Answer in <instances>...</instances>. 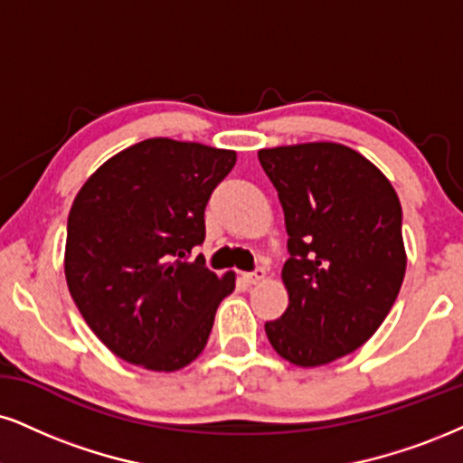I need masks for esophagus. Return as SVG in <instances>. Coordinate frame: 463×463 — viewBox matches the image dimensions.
<instances>
[{
	"label": "esophagus",
	"mask_w": 463,
	"mask_h": 463,
	"mask_svg": "<svg viewBox=\"0 0 463 463\" xmlns=\"http://www.w3.org/2000/svg\"><path fill=\"white\" fill-rule=\"evenodd\" d=\"M244 279H247V283H260V281H264V279H266V268L258 266L253 272H247V275H244Z\"/></svg>",
	"instance_id": "obj_1"
}]
</instances>
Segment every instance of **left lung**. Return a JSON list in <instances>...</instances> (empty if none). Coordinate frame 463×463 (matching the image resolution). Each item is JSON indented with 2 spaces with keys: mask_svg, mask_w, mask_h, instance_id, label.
I'll use <instances>...</instances> for the list:
<instances>
[{
  "mask_svg": "<svg viewBox=\"0 0 463 463\" xmlns=\"http://www.w3.org/2000/svg\"><path fill=\"white\" fill-rule=\"evenodd\" d=\"M283 205L289 305L266 335L279 356L317 367L358 350L406 275L402 203L384 174L341 144L260 150Z\"/></svg>",
  "mask_w": 463,
  "mask_h": 463,
  "instance_id": "8db88e82",
  "label": "left lung"
}]
</instances>
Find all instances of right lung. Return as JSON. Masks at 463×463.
<instances>
[{"label":"right lung","instance_id":"right-lung-1","mask_svg":"<svg viewBox=\"0 0 463 463\" xmlns=\"http://www.w3.org/2000/svg\"><path fill=\"white\" fill-rule=\"evenodd\" d=\"M236 152L146 139L85 182L68 214L66 281L88 326L116 356L152 371L202 354L233 275L216 277L193 249L205 205Z\"/></svg>","mask_w":463,"mask_h":463}]
</instances>
